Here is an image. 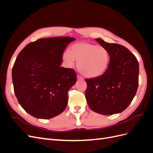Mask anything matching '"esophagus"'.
<instances>
[{
    "label": "esophagus",
    "instance_id": "esophagus-1",
    "mask_svg": "<svg viewBox=\"0 0 153 153\" xmlns=\"http://www.w3.org/2000/svg\"><path fill=\"white\" fill-rule=\"evenodd\" d=\"M77 78L78 80H84V78H83L81 75H77Z\"/></svg>",
    "mask_w": 153,
    "mask_h": 153
}]
</instances>
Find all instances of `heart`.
I'll return each mask as SVG.
<instances>
[{
    "label": "heart",
    "mask_w": 153,
    "mask_h": 153,
    "mask_svg": "<svg viewBox=\"0 0 153 153\" xmlns=\"http://www.w3.org/2000/svg\"><path fill=\"white\" fill-rule=\"evenodd\" d=\"M64 62L72 67L77 61V68L82 75L87 77H96L103 74L108 69L110 54L103 46L90 43L80 42L73 44L62 55Z\"/></svg>",
    "instance_id": "b5f03b06"
}]
</instances>
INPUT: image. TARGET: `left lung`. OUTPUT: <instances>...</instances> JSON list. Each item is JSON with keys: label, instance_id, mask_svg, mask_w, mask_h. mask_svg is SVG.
Masks as SVG:
<instances>
[{"label": "left lung", "instance_id": "left-lung-1", "mask_svg": "<svg viewBox=\"0 0 153 153\" xmlns=\"http://www.w3.org/2000/svg\"><path fill=\"white\" fill-rule=\"evenodd\" d=\"M109 51L110 61L102 75L85 79V98L90 108L103 115L122 112L131 103L138 86L139 64L127 48L97 38Z\"/></svg>", "mask_w": 153, "mask_h": 153}]
</instances>
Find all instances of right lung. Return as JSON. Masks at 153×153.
<instances>
[{"mask_svg":"<svg viewBox=\"0 0 153 153\" xmlns=\"http://www.w3.org/2000/svg\"><path fill=\"white\" fill-rule=\"evenodd\" d=\"M75 39L69 37L39 39L27 45L12 69L14 91L27 113L48 119L66 108L68 92L76 82L73 69L61 67L62 54Z\"/></svg>","mask_w":153,"mask_h":153,"instance_id":"add662e5","label":"right lung"}]
</instances>
